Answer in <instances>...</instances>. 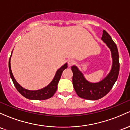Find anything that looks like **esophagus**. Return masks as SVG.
<instances>
[{
  "instance_id": "1",
  "label": "esophagus",
  "mask_w": 130,
  "mask_h": 130,
  "mask_svg": "<svg viewBox=\"0 0 130 130\" xmlns=\"http://www.w3.org/2000/svg\"><path fill=\"white\" fill-rule=\"evenodd\" d=\"M75 60H72V59H70V60H68V66L69 67H71V66H72L73 65L74 63H75Z\"/></svg>"
}]
</instances>
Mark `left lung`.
I'll use <instances>...</instances> for the list:
<instances>
[{"label": "left lung", "instance_id": "obj_1", "mask_svg": "<svg viewBox=\"0 0 130 130\" xmlns=\"http://www.w3.org/2000/svg\"><path fill=\"white\" fill-rule=\"evenodd\" d=\"M101 39L111 51L112 65L109 73L102 80L98 83H91L84 76L83 73L75 65L72 67L73 85L77 95L79 98L88 100H98L105 96L117 80L119 73V55L117 45L112 38L105 30H103Z\"/></svg>", "mask_w": 130, "mask_h": 130}]
</instances>
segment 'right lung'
Instances as JSON below:
<instances>
[{
	"label": "right lung",
	"instance_id": "obj_1",
	"mask_svg": "<svg viewBox=\"0 0 130 130\" xmlns=\"http://www.w3.org/2000/svg\"><path fill=\"white\" fill-rule=\"evenodd\" d=\"M12 54H11L10 57L9 58L8 67H9L10 75V77L12 78V81L14 85H15V88H16V89L18 90V92L23 96L26 98V99L31 100H45L52 98L54 94L55 93V92H56L57 89L58 81H59L60 79L61 78V76H62L63 71L68 67L67 63H65L63 66H62L59 69L57 70V71L55 75V76L54 77L53 79H52V81L47 86L44 87V88H42L41 89H38V90H28V89H25L21 85H20L17 83L16 79H15L13 75L10 66V60L11 57H12Z\"/></svg>",
	"mask_w": 130,
	"mask_h": 130
}]
</instances>
